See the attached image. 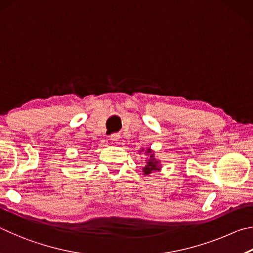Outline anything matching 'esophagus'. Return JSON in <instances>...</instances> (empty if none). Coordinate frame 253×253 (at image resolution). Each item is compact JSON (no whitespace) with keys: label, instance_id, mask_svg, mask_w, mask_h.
<instances>
[{"label":"esophagus","instance_id":"34e87169","mask_svg":"<svg viewBox=\"0 0 253 253\" xmlns=\"http://www.w3.org/2000/svg\"><path fill=\"white\" fill-rule=\"evenodd\" d=\"M120 140V134L119 133H113L111 135V141H113V142H118Z\"/></svg>","mask_w":253,"mask_h":253}]
</instances>
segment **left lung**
Segmentation results:
<instances>
[{
	"mask_svg": "<svg viewBox=\"0 0 253 253\" xmlns=\"http://www.w3.org/2000/svg\"><path fill=\"white\" fill-rule=\"evenodd\" d=\"M141 151H144V149L143 148L141 149ZM145 154L149 156V158H147V161H145V166L142 168L143 174L149 175L150 173H152L153 171H160L161 170L160 160H157L156 157H154V153L152 152V150L148 148L147 150H145Z\"/></svg>",
	"mask_w": 253,
	"mask_h": 253,
	"instance_id": "1",
	"label": "left lung"
}]
</instances>
